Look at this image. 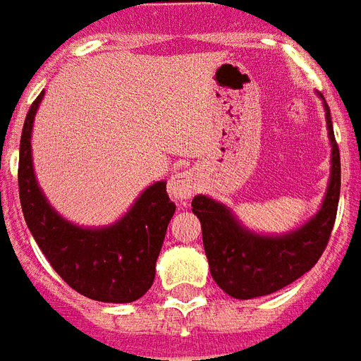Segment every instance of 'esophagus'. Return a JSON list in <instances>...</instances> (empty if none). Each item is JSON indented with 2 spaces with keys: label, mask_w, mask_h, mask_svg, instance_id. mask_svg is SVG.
I'll use <instances>...</instances> for the list:
<instances>
[{
  "label": "esophagus",
  "mask_w": 361,
  "mask_h": 361,
  "mask_svg": "<svg viewBox=\"0 0 361 361\" xmlns=\"http://www.w3.org/2000/svg\"><path fill=\"white\" fill-rule=\"evenodd\" d=\"M196 188H198V180L192 171H180L177 175H173L169 180V194L178 202L190 200Z\"/></svg>",
  "instance_id": "obj_1"
}]
</instances>
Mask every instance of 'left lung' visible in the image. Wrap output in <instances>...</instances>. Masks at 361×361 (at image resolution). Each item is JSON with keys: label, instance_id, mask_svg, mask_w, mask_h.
<instances>
[{"label": "left lung", "instance_id": "1", "mask_svg": "<svg viewBox=\"0 0 361 361\" xmlns=\"http://www.w3.org/2000/svg\"><path fill=\"white\" fill-rule=\"evenodd\" d=\"M333 157L331 180L319 213L302 228L285 236H259L238 225L223 204L207 196L192 200L202 223V238L213 281L238 300L257 298L285 288L312 269L327 248L341 196V152L325 104Z\"/></svg>", "mask_w": 361, "mask_h": 361}]
</instances>
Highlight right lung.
I'll list each match as a JSON object with an SVG mask.
<instances>
[{"mask_svg": "<svg viewBox=\"0 0 361 361\" xmlns=\"http://www.w3.org/2000/svg\"><path fill=\"white\" fill-rule=\"evenodd\" d=\"M42 96L44 92L26 113L18 154V196L28 231L71 288L97 302H134L154 283L155 262L175 204L159 180L142 192L130 212L111 227L80 228L57 215L38 188L30 154L34 115Z\"/></svg>", "mask_w": 361, "mask_h": 361, "instance_id": "obj_1", "label": "right lung"}]
</instances>
